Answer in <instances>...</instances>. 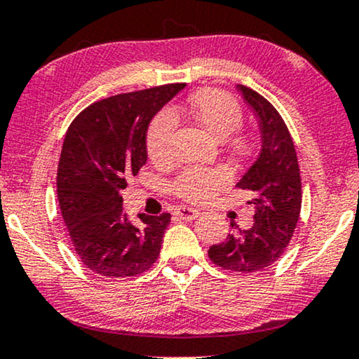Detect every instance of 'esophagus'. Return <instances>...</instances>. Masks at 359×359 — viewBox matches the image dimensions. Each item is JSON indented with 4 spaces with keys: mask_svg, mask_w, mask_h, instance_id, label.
I'll use <instances>...</instances> for the list:
<instances>
[{
    "mask_svg": "<svg viewBox=\"0 0 359 359\" xmlns=\"http://www.w3.org/2000/svg\"><path fill=\"white\" fill-rule=\"evenodd\" d=\"M175 214L178 217H181V219H186V221H193V219H196V217L199 216V212L198 209H194V208H188V206H178L176 208V211H175Z\"/></svg>",
    "mask_w": 359,
    "mask_h": 359,
    "instance_id": "34e87169",
    "label": "esophagus"
}]
</instances>
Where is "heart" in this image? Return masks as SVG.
<instances>
[{
  "label": "heart",
  "instance_id": "obj_1",
  "mask_svg": "<svg viewBox=\"0 0 359 359\" xmlns=\"http://www.w3.org/2000/svg\"><path fill=\"white\" fill-rule=\"evenodd\" d=\"M189 111L201 127L216 140H227L242 123V110L234 97L214 88H204L189 99ZM178 111L161 110L151 120L147 133V151L155 165H166L175 155V133ZM231 151L237 156H249L254 142L248 135H236L229 140ZM231 175L224 168H186L173 181L176 196L189 203H206L224 189Z\"/></svg>",
  "mask_w": 359,
  "mask_h": 359
}]
</instances>
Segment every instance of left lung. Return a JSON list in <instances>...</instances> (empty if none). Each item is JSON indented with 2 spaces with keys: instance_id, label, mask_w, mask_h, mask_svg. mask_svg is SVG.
<instances>
[{
  "instance_id": "8db88e82",
  "label": "left lung",
  "mask_w": 359,
  "mask_h": 359,
  "mask_svg": "<svg viewBox=\"0 0 359 359\" xmlns=\"http://www.w3.org/2000/svg\"><path fill=\"white\" fill-rule=\"evenodd\" d=\"M242 99L254 111L262 148L257 160L245 171L237 188L252 193L248 201L255 209L254 224L236 229L226 241L209 248V259L232 272H259L277 262L290 242L302 208V181L295 147L280 114L262 95L237 86Z\"/></svg>"
}]
</instances>
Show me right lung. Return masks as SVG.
<instances>
[{
  "instance_id": "add662e5",
  "label": "right lung",
  "mask_w": 359,
  "mask_h": 359,
  "mask_svg": "<svg viewBox=\"0 0 359 359\" xmlns=\"http://www.w3.org/2000/svg\"><path fill=\"white\" fill-rule=\"evenodd\" d=\"M184 83L118 94L88 105L64 138L57 198L74 249L88 271L104 277H135L160 255L171 214L123 212L122 191L148 160L147 132L161 107Z\"/></svg>"
}]
</instances>
